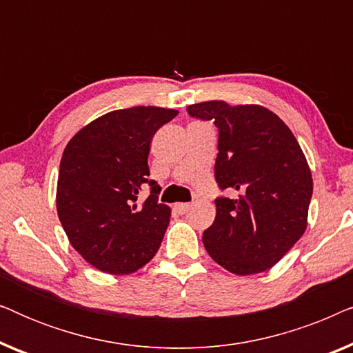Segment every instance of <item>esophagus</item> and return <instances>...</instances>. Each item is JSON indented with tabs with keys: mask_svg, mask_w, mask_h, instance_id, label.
<instances>
[{
	"mask_svg": "<svg viewBox=\"0 0 353 353\" xmlns=\"http://www.w3.org/2000/svg\"><path fill=\"white\" fill-rule=\"evenodd\" d=\"M190 209H191V204H188V202H178V204H175V210L181 215L186 214Z\"/></svg>",
	"mask_w": 353,
	"mask_h": 353,
	"instance_id": "34e87169",
	"label": "esophagus"
}]
</instances>
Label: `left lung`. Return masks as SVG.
Here are the masks:
<instances>
[{
  "label": "left lung",
  "mask_w": 353,
  "mask_h": 353,
  "mask_svg": "<svg viewBox=\"0 0 353 353\" xmlns=\"http://www.w3.org/2000/svg\"><path fill=\"white\" fill-rule=\"evenodd\" d=\"M194 119L219 128L216 215L202 234L216 263L234 274L272 268L307 228L313 181L296 137L262 105L207 101L188 105Z\"/></svg>",
  "instance_id": "left-lung-1"
}]
</instances>
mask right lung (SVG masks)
<instances>
[{"label":"right lung","mask_w":353,"mask_h":353,"mask_svg":"<svg viewBox=\"0 0 353 353\" xmlns=\"http://www.w3.org/2000/svg\"><path fill=\"white\" fill-rule=\"evenodd\" d=\"M178 110L137 105L101 115L67 143L57 178V215L74 249L109 274L144 267L161 248L170 207L149 180V144ZM152 190L143 205L144 187Z\"/></svg>","instance_id":"add662e5"}]
</instances>
